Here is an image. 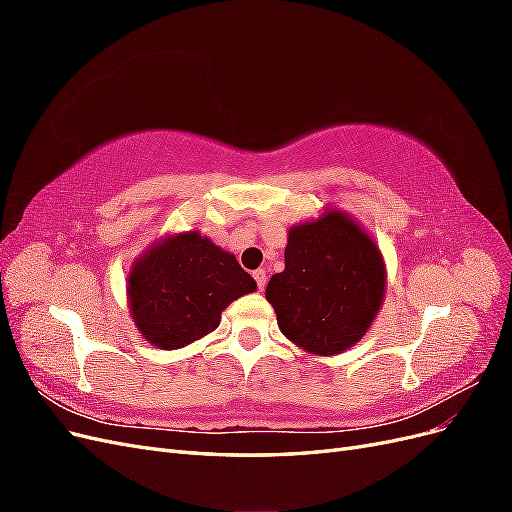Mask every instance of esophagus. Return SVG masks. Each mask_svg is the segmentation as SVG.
Listing matches in <instances>:
<instances>
[{
    "mask_svg": "<svg viewBox=\"0 0 512 512\" xmlns=\"http://www.w3.org/2000/svg\"><path fill=\"white\" fill-rule=\"evenodd\" d=\"M254 280L258 284V290H265V286H267V271L265 269L254 271Z\"/></svg>",
    "mask_w": 512,
    "mask_h": 512,
    "instance_id": "34e87169",
    "label": "esophagus"
}]
</instances>
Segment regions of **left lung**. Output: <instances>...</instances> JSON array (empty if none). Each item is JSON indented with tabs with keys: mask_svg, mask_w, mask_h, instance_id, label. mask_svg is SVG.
<instances>
[{
	"mask_svg": "<svg viewBox=\"0 0 512 512\" xmlns=\"http://www.w3.org/2000/svg\"><path fill=\"white\" fill-rule=\"evenodd\" d=\"M284 260L265 297L290 342L318 356L361 342L386 292V265L369 232L346 211L324 209L288 230Z\"/></svg>",
	"mask_w": 512,
	"mask_h": 512,
	"instance_id": "obj_1",
	"label": "left lung"
}]
</instances>
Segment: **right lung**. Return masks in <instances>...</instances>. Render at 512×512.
<instances>
[{
    "instance_id": "obj_1",
    "label": "right lung",
    "mask_w": 512,
    "mask_h": 512,
    "mask_svg": "<svg viewBox=\"0 0 512 512\" xmlns=\"http://www.w3.org/2000/svg\"><path fill=\"white\" fill-rule=\"evenodd\" d=\"M126 290L145 342L179 350L218 329L224 309L256 282L230 252L188 230L151 243L130 267Z\"/></svg>"
}]
</instances>
